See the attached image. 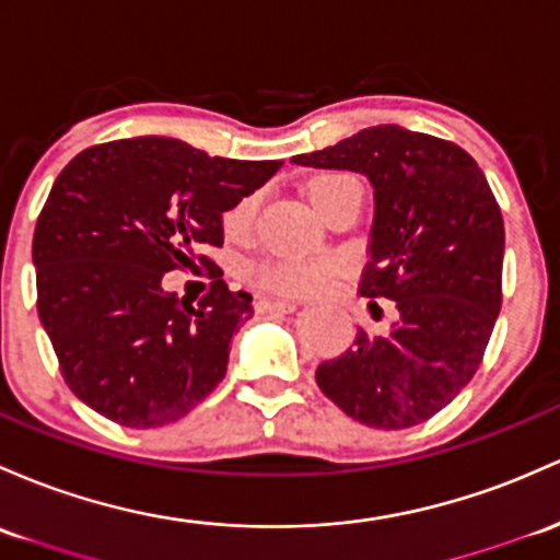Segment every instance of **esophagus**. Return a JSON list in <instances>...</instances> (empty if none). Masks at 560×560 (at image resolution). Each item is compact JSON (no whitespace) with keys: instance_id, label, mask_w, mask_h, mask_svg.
<instances>
[{"instance_id":"1","label":"esophagus","mask_w":560,"mask_h":560,"mask_svg":"<svg viewBox=\"0 0 560 560\" xmlns=\"http://www.w3.org/2000/svg\"><path fill=\"white\" fill-rule=\"evenodd\" d=\"M296 302H282V299H258L256 302V312L258 315H272V312H282V315H288V312H296Z\"/></svg>"}]
</instances>
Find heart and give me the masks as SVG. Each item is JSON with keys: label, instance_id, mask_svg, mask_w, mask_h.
<instances>
[{"label": "heart", "instance_id": "heart-1", "mask_svg": "<svg viewBox=\"0 0 560 560\" xmlns=\"http://www.w3.org/2000/svg\"><path fill=\"white\" fill-rule=\"evenodd\" d=\"M347 182L345 176H320L306 186V197H310L312 208L320 213L323 202H326L328 191L336 184ZM256 215V197H243L240 202L224 213V232L230 237L240 240L250 232ZM339 272L334 261H261L245 267V280L258 291L269 293V296L282 299H304L317 296L326 291L328 280Z\"/></svg>", "mask_w": 560, "mask_h": 560}]
</instances>
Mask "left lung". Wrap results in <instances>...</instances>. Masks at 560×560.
Returning <instances> with one entry per match:
<instances>
[{"label":"left lung","instance_id":"left-lung-1","mask_svg":"<svg viewBox=\"0 0 560 560\" xmlns=\"http://www.w3.org/2000/svg\"><path fill=\"white\" fill-rule=\"evenodd\" d=\"M291 162L369 178L374 224L358 291L398 310L389 334L358 330L350 350L317 365V384L369 427L424 422L467 387L502 306L504 224L483 171L456 143L400 125Z\"/></svg>","mask_w":560,"mask_h":560}]
</instances>
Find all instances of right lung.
I'll use <instances>...</instances> for the list:
<instances>
[{"label": "right lung", "instance_id": "1", "mask_svg": "<svg viewBox=\"0 0 560 560\" xmlns=\"http://www.w3.org/2000/svg\"><path fill=\"white\" fill-rule=\"evenodd\" d=\"M280 167L208 158L165 136L90 147L63 167L32 256L39 320L77 398L143 430L176 422L213 393L232 336L254 317L250 296L215 280L191 306L162 288V275L224 243L226 210Z\"/></svg>", "mask_w": 560, "mask_h": 560}]
</instances>
